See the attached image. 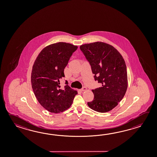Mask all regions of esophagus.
I'll use <instances>...</instances> for the list:
<instances>
[{
    "label": "esophagus",
    "instance_id": "esophagus-1",
    "mask_svg": "<svg viewBox=\"0 0 157 157\" xmlns=\"http://www.w3.org/2000/svg\"><path fill=\"white\" fill-rule=\"evenodd\" d=\"M86 90V86H83V88L81 89V91H85Z\"/></svg>",
    "mask_w": 157,
    "mask_h": 157
}]
</instances>
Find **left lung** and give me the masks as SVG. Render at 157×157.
<instances>
[{"instance_id": "8db88e82", "label": "left lung", "mask_w": 157, "mask_h": 157, "mask_svg": "<svg viewBox=\"0 0 157 157\" xmlns=\"http://www.w3.org/2000/svg\"><path fill=\"white\" fill-rule=\"evenodd\" d=\"M80 49L91 66L95 80L101 84L92 90L94 99L88 105L98 112H109L121 101L127 89L124 59L116 48L103 42L82 45Z\"/></svg>"}]
</instances>
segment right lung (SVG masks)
<instances>
[{"instance_id": "obj_1", "label": "right lung", "mask_w": 157, "mask_h": 157, "mask_svg": "<svg viewBox=\"0 0 157 157\" xmlns=\"http://www.w3.org/2000/svg\"><path fill=\"white\" fill-rule=\"evenodd\" d=\"M77 48L64 42L49 45L34 62L31 74L33 92L41 106L50 112L58 113L68 109L78 94L68 86L67 80L62 89L59 81L65 77L64 68Z\"/></svg>"}]
</instances>
